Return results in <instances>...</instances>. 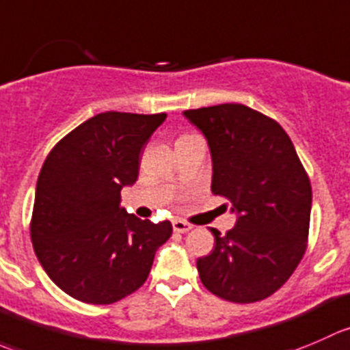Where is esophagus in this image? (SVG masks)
Wrapping results in <instances>:
<instances>
[{
	"label": "esophagus",
	"instance_id": "obj_1",
	"mask_svg": "<svg viewBox=\"0 0 350 350\" xmlns=\"http://www.w3.org/2000/svg\"><path fill=\"white\" fill-rule=\"evenodd\" d=\"M172 229H174V232L185 234V232H188V230H191L193 226H191V224L185 222V220L176 219V220H172Z\"/></svg>",
	"mask_w": 350,
	"mask_h": 350
}]
</instances>
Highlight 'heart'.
Returning a JSON list of instances; mask_svg holds the SVG:
<instances>
[{
  "mask_svg": "<svg viewBox=\"0 0 350 350\" xmlns=\"http://www.w3.org/2000/svg\"><path fill=\"white\" fill-rule=\"evenodd\" d=\"M185 137H188V135H185Z\"/></svg>",
  "mask_w": 350,
  "mask_h": 350,
  "instance_id": "heart-1",
  "label": "heart"
}]
</instances>
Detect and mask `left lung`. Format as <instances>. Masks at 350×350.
Wrapping results in <instances>:
<instances>
[{"label": "left lung", "instance_id": "8db88e82", "mask_svg": "<svg viewBox=\"0 0 350 350\" xmlns=\"http://www.w3.org/2000/svg\"><path fill=\"white\" fill-rule=\"evenodd\" d=\"M208 144L212 193L226 196L236 226L198 258L202 284L230 303H254L287 282L306 251L311 185L289 135L243 104L185 111Z\"/></svg>", "mask_w": 350, "mask_h": 350}]
</instances>
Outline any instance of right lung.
<instances>
[{
  "instance_id": "add662e5",
  "label": "right lung",
  "mask_w": 350,
  "mask_h": 350,
  "mask_svg": "<svg viewBox=\"0 0 350 350\" xmlns=\"http://www.w3.org/2000/svg\"><path fill=\"white\" fill-rule=\"evenodd\" d=\"M167 114L100 113L49 152L36 186L30 237L37 260L63 293L113 304L144 286L155 251L172 234L128 213L121 189L135 185L144 145Z\"/></svg>"
}]
</instances>
